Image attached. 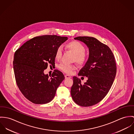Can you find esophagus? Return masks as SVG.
I'll use <instances>...</instances> for the list:
<instances>
[{
	"mask_svg": "<svg viewBox=\"0 0 134 134\" xmlns=\"http://www.w3.org/2000/svg\"><path fill=\"white\" fill-rule=\"evenodd\" d=\"M65 79H68V78H71V76L68 74H65Z\"/></svg>",
	"mask_w": 134,
	"mask_h": 134,
	"instance_id": "obj_1",
	"label": "esophagus"
}]
</instances>
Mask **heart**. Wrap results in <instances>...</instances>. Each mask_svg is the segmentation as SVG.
Returning a JSON list of instances; mask_svg holds the SVG:
<instances>
[{
  "instance_id": "obj_1",
  "label": "heart",
  "mask_w": 134,
  "mask_h": 134,
  "mask_svg": "<svg viewBox=\"0 0 134 134\" xmlns=\"http://www.w3.org/2000/svg\"><path fill=\"white\" fill-rule=\"evenodd\" d=\"M66 48L71 51L74 54V60L79 64L83 63L87 59V55L85 51L84 46L81 42L77 41H73L70 42L65 45ZM62 55V49L59 47L57 49L55 53V58L59 60ZM59 68L67 74H71L75 69V66L74 65L68 64L65 63H62L59 66Z\"/></svg>"
}]
</instances>
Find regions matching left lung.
<instances>
[{"label":"left lung","instance_id":"obj_1","mask_svg":"<svg viewBox=\"0 0 134 134\" xmlns=\"http://www.w3.org/2000/svg\"><path fill=\"white\" fill-rule=\"evenodd\" d=\"M74 40L85 43L89 48V58L78 75L86 76L84 84L74 76L71 95L76 104L88 107L98 103L108 93L115 80L117 67L110 49L93 37L79 36Z\"/></svg>","mask_w":134,"mask_h":134}]
</instances>
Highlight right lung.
Returning <instances> with one entry per match:
<instances>
[{
	"label": "right lung",
	"mask_w": 134,
	"mask_h": 134,
	"mask_svg": "<svg viewBox=\"0 0 134 134\" xmlns=\"http://www.w3.org/2000/svg\"><path fill=\"white\" fill-rule=\"evenodd\" d=\"M67 39L55 35L36 36L15 51L13 68L16 82L24 97L31 102L46 104L54 98L65 76L57 69L51 76L44 74V71L48 63L54 65L55 51Z\"/></svg>",
	"instance_id": "obj_1"
}]
</instances>
